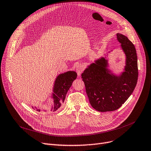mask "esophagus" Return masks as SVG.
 I'll return each instance as SVG.
<instances>
[{
  "label": "esophagus",
  "mask_w": 151,
  "mask_h": 151,
  "mask_svg": "<svg viewBox=\"0 0 151 151\" xmlns=\"http://www.w3.org/2000/svg\"><path fill=\"white\" fill-rule=\"evenodd\" d=\"M84 68H85L84 66L81 63L79 64H78V65L77 66V67H76V72H77V75H78V77H80L81 76L82 73H83V71L84 70Z\"/></svg>",
  "instance_id": "1"
}]
</instances>
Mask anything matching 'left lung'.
Segmentation results:
<instances>
[{
  "label": "left lung",
  "instance_id": "8db88e82",
  "mask_svg": "<svg viewBox=\"0 0 151 151\" xmlns=\"http://www.w3.org/2000/svg\"><path fill=\"white\" fill-rule=\"evenodd\" d=\"M117 39L125 55L123 72L116 75L108 68V53H106L104 57L91 63L82 74L90 103L99 112L120 108L132 94L137 83L138 57L135 47L123 34L117 33Z\"/></svg>",
  "mask_w": 151,
  "mask_h": 151
}]
</instances>
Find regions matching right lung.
<instances>
[{"label":"right lung","mask_w":151,"mask_h":151,"mask_svg":"<svg viewBox=\"0 0 151 151\" xmlns=\"http://www.w3.org/2000/svg\"><path fill=\"white\" fill-rule=\"evenodd\" d=\"M77 76V73L75 71L69 70L60 74L56 77L54 82L53 93L51 95V98L53 102L49 109L50 111L55 112L60 108L61 104L64 101L68 91L71 87L73 81L76 79ZM32 109L39 112L47 111L45 108L42 109L36 106H32Z\"/></svg>","instance_id":"1"}]
</instances>
